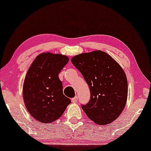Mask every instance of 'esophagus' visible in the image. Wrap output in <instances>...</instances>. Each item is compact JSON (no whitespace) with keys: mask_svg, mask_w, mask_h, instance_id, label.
Listing matches in <instances>:
<instances>
[{"mask_svg":"<svg viewBox=\"0 0 151 151\" xmlns=\"http://www.w3.org/2000/svg\"><path fill=\"white\" fill-rule=\"evenodd\" d=\"M78 96H75V97L73 98L72 99H71V101H72L73 103H76L78 101Z\"/></svg>","mask_w":151,"mask_h":151,"instance_id":"34e87169","label":"esophagus"}]
</instances>
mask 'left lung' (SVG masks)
Returning <instances> with one entry per match:
<instances>
[{"mask_svg":"<svg viewBox=\"0 0 151 151\" xmlns=\"http://www.w3.org/2000/svg\"><path fill=\"white\" fill-rule=\"evenodd\" d=\"M88 85L91 99L81 108L91 121L107 125L115 121L126 106L128 81L122 68L101 50L82 53L71 58Z\"/></svg>","mask_w":151,"mask_h":151,"instance_id":"8db88e82","label":"left lung"}]
</instances>
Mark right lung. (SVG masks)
I'll list each match as a JSON object with an SVG mask.
<instances>
[{
	"label": "right lung",
	"mask_w": 151,
	"mask_h": 151,
	"mask_svg": "<svg viewBox=\"0 0 151 151\" xmlns=\"http://www.w3.org/2000/svg\"><path fill=\"white\" fill-rule=\"evenodd\" d=\"M68 61L65 55L43 53L36 57L27 72L23 90L25 107L40 123L58 119L71 103L63 95L58 77Z\"/></svg>",
	"instance_id": "1"
}]
</instances>
